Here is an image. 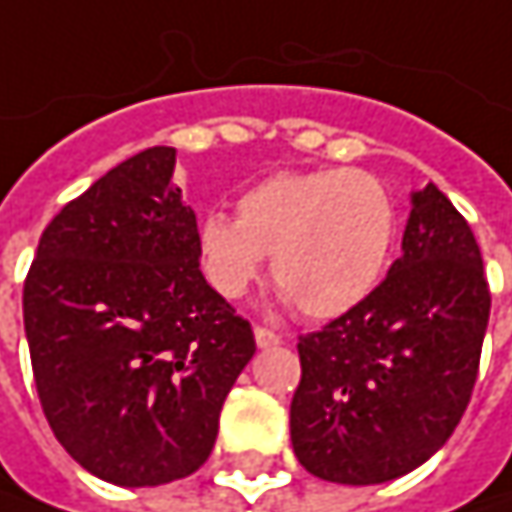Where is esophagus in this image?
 Wrapping results in <instances>:
<instances>
[{
	"mask_svg": "<svg viewBox=\"0 0 512 512\" xmlns=\"http://www.w3.org/2000/svg\"><path fill=\"white\" fill-rule=\"evenodd\" d=\"M253 335H256V344H259V347H262V349L282 344V335H276V332H271V329H265V326H256V329H253Z\"/></svg>",
	"mask_w": 512,
	"mask_h": 512,
	"instance_id": "obj_1",
	"label": "esophagus"
}]
</instances>
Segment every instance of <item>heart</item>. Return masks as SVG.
Returning a JSON list of instances; mask_svg holds the SVG:
<instances>
[{
  "label": "heart",
  "mask_w": 512,
  "mask_h": 512,
  "mask_svg": "<svg viewBox=\"0 0 512 512\" xmlns=\"http://www.w3.org/2000/svg\"><path fill=\"white\" fill-rule=\"evenodd\" d=\"M238 218L206 212L198 227L203 274L241 297L271 259L274 282L303 314L329 320L355 309L382 282L396 244V203L358 168L276 171L238 198Z\"/></svg>",
  "instance_id": "1"
}]
</instances>
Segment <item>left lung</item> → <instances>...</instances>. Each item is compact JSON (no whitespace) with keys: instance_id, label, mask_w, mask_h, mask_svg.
<instances>
[{"instance_id":"obj_1","label":"left lung","mask_w":512,"mask_h":512,"mask_svg":"<svg viewBox=\"0 0 512 512\" xmlns=\"http://www.w3.org/2000/svg\"><path fill=\"white\" fill-rule=\"evenodd\" d=\"M487 320L490 285L478 241L428 183L411 195L402 256L382 285L297 344V460L323 481L352 487L422 466L469 405Z\"/></svg>"}]
</instances>
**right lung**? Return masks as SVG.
<instances>
[{"mask_svg": "<svg viewBox=\"0 0 512 512\" xmlns=\"http://www.w3.org/2000/svg\"><path fill=\"white\" fill-rule=\"evenodd\" d=\"M174 148L139 151L43 230L22 317L43 414L87 472L160 487L201 469L253 329L201 274Z\"/></svg>", "mask_w": 512, "mask_h": 512, "instance_id": "obj_1", "label": "right lung"}]
</instances>
